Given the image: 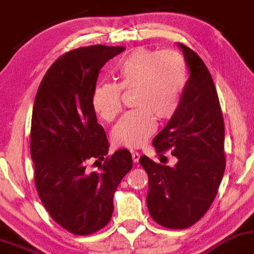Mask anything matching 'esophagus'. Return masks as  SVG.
<instances>
[{
    "label": "esophagus",
    "mask_w": 254,
    "mask_h": 254,
    "mask_svg": "<svg viewBox=\"0 0 254 254\" xmlns=\"http://www.w3.org/2000/svg\"><path fill=\"white\" fill-rule=\"evenodd\" d=\"M139 158H140V155L138 152H132V159L134 163H138L139 162Z\"/></svg>",
    "instance_id": "1"
}]
</instances>
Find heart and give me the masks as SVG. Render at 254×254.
Wrapping results in <instances>:
<instances>
[{
	"label": "heart",
	"instance_id": "1",
	"mask_svg": "<svg viewBox=\"0 0 254 254\" xmlns=\"http://www.w3.org/2000/svg\"><path fill=\"white\" fill-rule=\"evenodd\" d=\"M115 72L118 83L96 86L94 107L103 120L114 121L122 110V89L136 88L133 105L137 108L127 112L112 130L115 144L134 149L155 132L156 117L170 120L178 111L188 66L177 51L139 47L120 60Z\"/></svg>",
	"mask_w": 254,
	"mask_h": 254
}]
</instances>
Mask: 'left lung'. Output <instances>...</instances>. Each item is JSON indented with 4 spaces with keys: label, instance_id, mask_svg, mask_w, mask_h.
<instances>
[{
    "label": "left lung",
    "instance_id": "left-lung-1",
    "mask_svg": "<svg viewBox=\"0 0 254 254\" xmlns=\"http://www.w3.org/2000/svg\"><path fill=\"white\" fill-rule=\"evenodd\" d=\"M189 76L178 111L157 136L158 153L172 149L175 166L142 156L149 176L150 216L168 229H186L204 216L216 197L225 171L223 114L212 76L197 54L178 43Z\"/></svg>",
    "mask_w": 254,
    "mask_h": 254
}]
</instances>
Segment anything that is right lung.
Instances as JSON below:
<instances>
[{
  "instance_id": "obj_1",
  "label": "right lung",
  "mask_w": 254,
  "mask_h": 254,
  "mask_svg": "<svg viewBox=\"0 0 254 254\" xmlns=\"http://www.w3.org/2000/svg\"><path fill=\"white\" fill-rule=\"evenodd\" d=\"M124 47L91 46L69 51L50 66L35 97L30 153L42 203L59 225L86 236L103 229L114 212V193L132 168L129 150L106 158L109 142L97 123L94 92L99 71Z\"/></svg>"
}]
</instances>
